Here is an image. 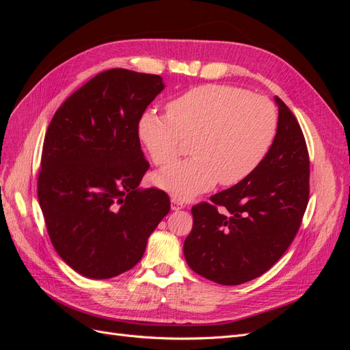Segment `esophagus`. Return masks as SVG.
Listing matches in <instances>:
<instances>
[{
  "label": "esophagus",
  "instance_id": "1",
  "mask_svg": "<svg viewBox=\"0 0 350 350\" xmlns=\"http://www.w3.org/2000/svg\"><path fill=\"white\" fill-rule=\"evenodd\" d=\"M171 203H172V204H171V208H172V210H181V208L185 207V204L183 203V201L178 200L176 197H174V198L171 200Z\"/></svg>",
  "mask_w": 350,
  "mask_h": 350
}]
</instances>
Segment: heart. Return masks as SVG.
<instances>
[{"label":"heart","instance_id":"obj_1","mask_svg":"<svg viewBox=\"0 0 350 350\" xmlns=\"http://www.w3.org/2000/svg\"><path fill=\"white\" fill-rule=\"evenodd\" d=\"M167 115L146 112L139 134L157 166L174 163L191 139L193 157L163 169L154 183L187 200L216 183L235 185L256 169L274 142L278 111L264 96L228 84H203L172 99Z\"/></svg>","mask_w":350,"mask_h":350}]
</instances>
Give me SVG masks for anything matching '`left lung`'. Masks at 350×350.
I'll return each instance as SVG.
<instances>
[{
	"instance_id": "8db88e82",
	"label": "left lung",
	"mask_w": 350,
	"mask_h": 350,
	"mask_svg": "<svg viewBox=\"0 0 350 350\" xmlns=\"http://www.w3.org/2000/svg\"><path fill=\"white\" fill-rule=\"evenodd\" d=\"M278 133L261 163L241 183L193 206L184 256L197 274L241 284L266 273L289 248L310 198V156L292 111L280 98Z\"/></svg>"
}]
</instances>
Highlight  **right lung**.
Segmentation results:
<instances>
[{"label":"right lung","mask_w":350,"mask_h":350,"mask_svg":"<svg viewBox=\"0 0 350 350\" xmlns=\"http://www.w3.org/2000/svg\"><path fill=\"white\" fill-rule=\"evenodd\" d=\"M163 88L156 74L107 70L74 92L48 126L39 204L52 245L83 276L133 269L171 210L162 189L139 188L149 169L139 122Z\"/></svg>","instance_id":"add662e5"}]
</instances>
